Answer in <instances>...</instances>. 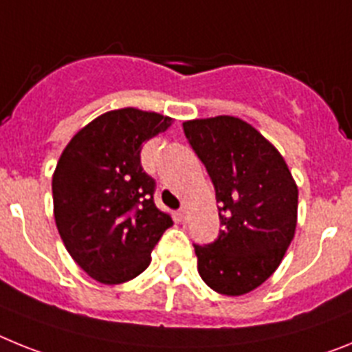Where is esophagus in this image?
<instances>
[{
    "mask_svg": "<svg viewBox=\"0 0 352 352\" xmlns=\"http://www.w3.org/2000/svg\"><path fill=\"white\" fill-rule=\"evenodd\" d=\"M177 216H179L180 221H188V207H182V209H179Z\"/></svg>",
    "mask_w": 352,
    "mask_h": 352,
    "instance_id": "esophagus-1",
    "label": "esophagus"
}]
</instances>
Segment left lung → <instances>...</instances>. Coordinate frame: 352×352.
I'll list each match as a JSON object with an SVG mask.
<instances>
[{"label": "left lung", "mask_w": 352, "mask_h": 352, "mask_svg": "<svg viewBox=\"0 0 352 352\" xmlns=\"http://www.w3.org/2000/svg\"><path fill=\"white\" fill-rule=\"evenodd\" d=\"M212 179L223 230L195 246L198 273L225 296L248 294L276 271L298 225V184L283 155L248 122L230 115L184 122Z\"/></svg>", "instance_id": "left-lung-1"}]
</instances>
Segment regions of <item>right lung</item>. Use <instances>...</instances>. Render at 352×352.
Segmentation results:
<instances>
[{"label": "right lung", "mask_w": 352, "mask_h": 352, "mask_svg": "<svg viewBox=\"0 0 352 352\" xmlns=\"http://www.w3.org/2000/svg\"><path fill=\"white\" fill-rule=\"evenodd\" d=\"M173 124L138 108L111 109L72 136L53 173V212L67 252L104 285L143 273L172 216L154 204L142 145Z\"/></svg>", "instance_id": "right-lung-1"}]
</instances>
